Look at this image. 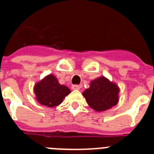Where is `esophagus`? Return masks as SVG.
<instances>
[{
    "label": "esophagus",
    "instance_id": "1",
    "mask_svg": "<svg viewBox=\"0 0 154 154\" xmlns=\"http://www.w3.org/2000/svg\"><path fill=\"white\" fill-rule=\"evenodd\" d=\"M72 89L73 90H79L81 89V85H73L72 86Z\"/></svg>",
    "mask_w": 154,
    "mask_h": 154
}]
</instances>
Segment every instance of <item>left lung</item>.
<instances>
[{"mask_svg":"<svg viewBox=\"0 0 154 154\" xmlns=\"http://www.w3.org/2000/svg\"><path fill=\"white\" fill-rule=\"evenodd\" d=\"M119 88L105 77L94 80L89 89H85L82 95L89 105L96 111H105L114 106L118 101Z\"/></svg>","mask_w":154,"mask_h":154,"instance_id":"obj_1","label":"left lung"}]
</instances>
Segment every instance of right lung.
I'll use <instances>...</instances> for the list:
<instances>
[{"label":"right lung","mask_w":154,"mask_h":154,"mask_svg":"<svg viewBox=\"0 0 154 154\" xmlns=\"http://www.w3.org/2000/svg\"><path fill=\"white\" fill-rule=\"evenodd\" d=\"M34 92L37 101L48 107H55L62 102L70 93V89L58 83L57 79L50 74L35 85Z\"/></svg>","instance_id":"add662e5"}]
</instances>
